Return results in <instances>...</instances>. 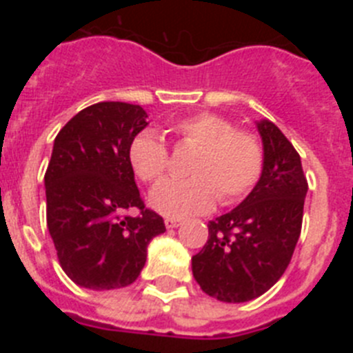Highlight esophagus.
<instances>
[{
    "mask_svg": "<svg viewBox=\"0 0 353 353\" xmlns=\"http://www.w3.org/2000/svg\"><path fill=\"white\" fill-rule=\"evenodd\" d=\"M180 223H182V219H179V217H166V219H164V224H166L168 230L179 228Z\"/></svg>",
    "mask_w": 353,
    "mask_h": 353,
    "instance_id": "1",
    "label": "esophagus"
}]
</instances>
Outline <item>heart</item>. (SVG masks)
I'll return each mask as SVG.
<instances>
[{"mask_svg": "<svg viewBox=\"0 0 353 353\" xmlns=\"http://www.w3.org/2000/svg\"><path fill=\"white\" fill-rule=\"evenodd\" d=\"M185 143L198 146L189 179H166L150 191L148 203L168 217L205 214L217 198L224 205L235 203L252 191L263 171L260 139L215 113L185 117L173 125ZM129 162L143 182H155L170 166V152L154 129H145L129 145Z\"/></svg>", "mask_w": 353, "mask_h": 353, "instance_id": "b5f03b06", "label": "heart"}]
</instances>
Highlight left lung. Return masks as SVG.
Wrapping results in <instances>:
<instances>
[{"label": "left lung", "mask_w": 353, "mask_h": 353, "mask_svg": "<svg viewBox=\"0 0 353 353\" xmlns=\"http://www.w3.org/2000/svg\"><path fill=\"white\" fill-rule=\"evenodd\" d=\"M263 171L248 198L208 223V240L192 256V276L207 295L248 302L285 274L302 226L307 182L301 157L269 120L256 121Z\"/></svg>", "instance_id": "obj_1"}]
</instances>
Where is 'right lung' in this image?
I'll return each instance as SVG.
<instances>
[{
  "label": "right lung",
  "instance_id": "add662e5",
  "mask_svg": "<svg viewBox=\"0 0 353 353\" xmlns=\"http://www.w3.org/2000/svg\"><path fill=\"white\" fill-rule=\"evenodd\" d=\"M141 105L99 102L58 132L43 176L48 230L56 254L77 286L117 290L132 285L146 248L166 232L161 215L143 205L129 145L148 121ZM139 208V218L123 216Z\"/></svg>",
  "mask_w": 353,
  "mask_h": 353
}]
</instances>
